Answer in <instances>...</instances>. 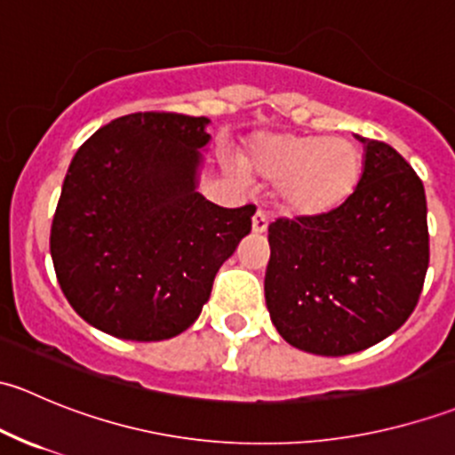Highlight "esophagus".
Instances as JSON below:
<instances>
[{
	"mask_svg": "<svg viewBox=\"0 0 455 455\" xmlns=\"http://www.w3.org/2000/svg\"><path fill=\"white\" fill-rule=\"evenodd\" d=\"M251 228H253V235H264L266 228H268V218H266L264 211H257L253 215V224H251Z\"/></svg>",
	"mask_w": 455,
	"mask_h": 455,
	"instance_id": "1",
	"label": "esophagus"
}]
</instances>
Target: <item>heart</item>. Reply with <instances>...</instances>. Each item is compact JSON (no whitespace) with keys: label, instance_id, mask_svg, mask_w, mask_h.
Instances as JSON below:
<instances>
[{"label":"heart","instance_id":"heart-1","mask_svg":"<svg viewBox=\"0 0 455 455\" xmlns=\"http://www.w3.org/2000/svg\"><path fill=\"white\" fill-rule=\"evenodd\" d=\"M242 167L251 176L277 182L283 215L323 220L355 198L363 178V151L343 136L261 132L242 154Z\"/></svg>","mask_w":455,"mask_h":455}]
</instances>
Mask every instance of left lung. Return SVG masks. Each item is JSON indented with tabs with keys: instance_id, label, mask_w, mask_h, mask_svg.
Listing matches in <instances>:
<instances>
[{
	"instance_id": "8db88e82",
	"label": "left lung",
	"mask_w": 455,
	"mask_h": 455,
	"mask_svg": "<svg viewBox=\"0 0 455 455\" xmlns=\"http://www.w3.org/2000/svg\"><path fill=\"white\" fill-rule=\"evenodd\" d=\"M355 198L323 220L268 227L264 295L283 341L346 356L396 332L414 313L429 266L425 187L387 142L363 139Z\"/></svg>"
}]
</instances>
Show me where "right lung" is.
<instances>
[{
  "label": "right lung",
  "mask_w": 455,
  "mask_h": 455,
  "mask_svg": "<svg viewBox=\"0 0 455 455\" xmlns=\"http://www.w3.org/2000/svg\"><path fill=\"white\" fill-rule=\"evenodd\" d=\"M206 116L136 112L72 158L50 231L63 295L81 319L130 341L185 332L220 266L251 233L255 206L200 194Z\"/></svg>",
  "instance_id": "obj_1"
}]
</instances>
